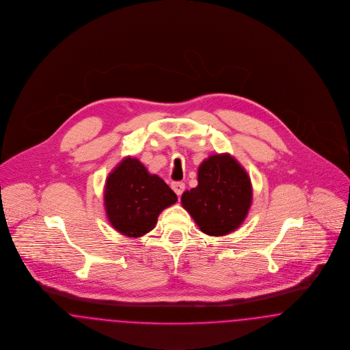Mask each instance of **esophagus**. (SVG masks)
Instances as JSON below:
<instances>
[{
    "mask_svg": "<svg viewBox=\"0 0 350 350\" xmlns=\"http://www.w3.org/2000/svg\"><path fill=\"white\" fill-rule=\"evenodd\" d=\"M171 188H172L174 192L180 198L182 193H183L185 185H184V183H182V182H174V183L171 184Z\"/></svg>",
    "mask_w": 350,
    "mask_h": 350,
    "instance_id": "1",
    "label": "esophagus"
}]
</instances>
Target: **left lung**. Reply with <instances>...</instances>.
I'll return each mask as SVG.
<instances>
[{"label": "left lung", "mask_w": 350, "mask_h": 350, "mask_svg": "<svg viewBox=\"0 0 350 350\" xmlns=\"http://www.w3.org/2000/svg\"><path fill=\"white\" fill-rule=\"evenodd\" d=\"M198 183L182 195L184 209L208 236L234 232L253 200L252 182L243 167L229 154L211 155L199 166Z\"/></svg>", "instance_id": "obj_1"}]
</instances>
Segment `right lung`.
<instances>
[{"label":"right lung","instance_id":"add662e5","mask_svg":"<svg viewBox=\"0 0 350 350\" xmlns=\"http://www.w3.org/2000/svg\"><path fill=\"white\" fill-rule=\"evenodd\" d=\"M176 202L178 196L163 179L131 157L121 161L105 182L108 220L117 232L133 239L152 230L161 212Z\"/></svg>","mask_w":350,"mask_h":350}]
</instances>
